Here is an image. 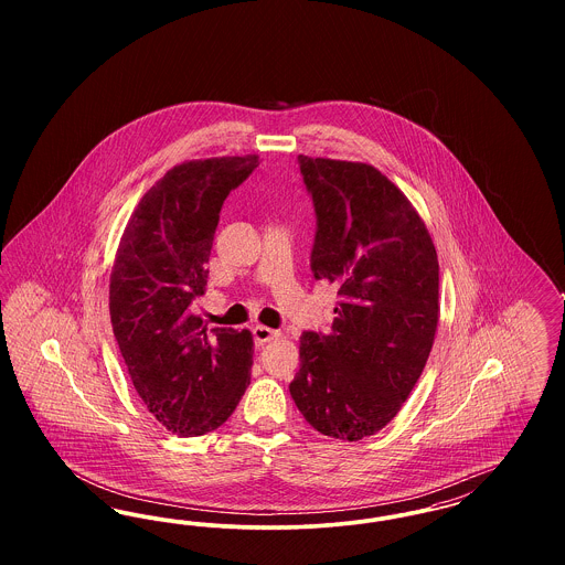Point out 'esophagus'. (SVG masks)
<instances>
[{"mask_svg":"<svg viewBox=\"0 0 565 565\" xmlns=\"http://www.w3.org/2000/svg\"><path fill=\"white\" fill-rule=\"evenodd\" d=\"M254 339H256V343L258 345H265V343H269L273 339H277L281 332L279 330H273L269 326H254Z\"/></svg>","mask_w":565,"mask_h":565,"instance_id":"esophagus-1","label":"esophagus"}]
</instances>
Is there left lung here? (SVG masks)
<instances>
[{
    "mask_svg": "<svg viewBox=\"0 0 565 565\" xmlns=\"http://www.w3.org/2000/svg\"><path fill=\"white\" fill-rule=\"evenodd\" d=\"M298 162L318 214L311 270L341 302L328 334L300 337L290 394L320 434L362 440L398 415L424 373L440 316L438 256L419 212L373 164Z\"/></svg>",
    "mask_w": 565,
    "mask_h": 565,
    "instance_id": "1",
    "label": "left lung"
}]
</instances>
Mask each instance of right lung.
Instances as JSON below:
<instances>
[{"mask_svg":"<svg viewBox=\"0 0 565 565\" xmlns=\"http://www.w3.org/2000/svg\"><path fill=\"white\" fill-rule=\"evenodd\" d=\"M258 154L171 167L148 190L118 243L109 275V318L146 408L180 436L220 428L249 385L254 339L214 328L190 311L205 292L215 226L228 192Z\"/></svg>","mask_w":565,"mask_h":565,"instance_id":"obj_1","label":"right lung"}]
</instances>
